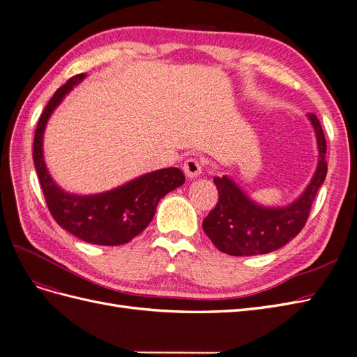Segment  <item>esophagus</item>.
I'll list each match as a JSON object with an SVG mask.
<instances>
[{"instance_id":"esophagus-1","label":"esophagus","mask_w":357,"mask_h":357,"mask_svg":"<svg viewBox=\"0 0 357 357\" xmlns=\"http://www.w3.org/2000/svg\"><path fill=\"white\" fill-rule=\"evenodd\" d=\"M183 171H185V174L189 177V178H193V177H198L201 172H202V162L198 160V159H186L185 160V165H183Z\"/></svg>"}]
</instances>
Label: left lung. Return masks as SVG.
<instances>
[{"mask_svg":"<svg viewBox=\"0 0 357 357\" xmlns=\"http://www.w3.org/2000/svg\"><path fill=\"white\" fill-rule=\"evenodd\" d=\"M319 144L316 174L301 198L283 208H265L248 199L228 177H214L219 201L202 222L204 232L222 253L265 255L283 247L302 231L319 188L326 178V138L314 113L308 114Z\"/></svg>","mask_w":357,"mask_h":357,"instance_id":"8db88e82","label":"left lung"}]
</instances>
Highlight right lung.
Instances as JSON below:
<instances>
[{
	"mask_svg": "<svg viewBox=\"0 0 357 357\" xmlns=\"http://www.w3.org/2000/svg\"><path fill=\"white\" fill-rule=\"evenodd\" d=\"M73 75L52 96L36 128L32 158L52 218L77 238L98 245H121L142 234L152 222L158 202L168 192L185 183L178 168H164L138 177L114 190L100 195L77 197L62 192L52 180L43 160V132L49 116L73 86L84 79Z\"/></svg>",
	"mask_w": 357,
	"mask_h": 357,
	"instance_id": "1",
	"label": "right lung"
}]
</instances>
